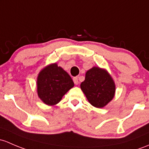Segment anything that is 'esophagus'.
I'll return each mask as SVG.
<instances>
[{
    "label": "esophagus",
    "instance_id": "1",
    "mask_svg": "<svg viewBox=\"0 0 149 149\" xmlns=\"http://www.w3.org/2000/svg\"><path fill=\"white\" fill-rule=\"evenodd\" d=\"M73 82H74V84H76V85H78V84H79V79H78L77 77H74L73 79Z\"/></svg>",
    "mask_w": 149,
    "mask_h": 149
}]
</instances>
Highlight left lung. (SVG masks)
I'll list each match as a JSON object with an SVG mask.
<instances>
[{
	"instance_id": "left-lung-1",
	"label": "left lung",
	"mask_w": 149,
	"mask_h": 149,
	"mask_svg": "<svg viewBox=\"0 0 149 149\" xmlns=\"http://www.w3.org/2000/svg\"><path fill=\"white\" fill-rule=\"evenodd\" d=\"M81 88L89 103L96 108H103L113 98L116 86L111 76L105 69L93 67L87 70Z\"/></svg>"
}]
</instances>
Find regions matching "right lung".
Wrapping results in <instances>:
<instances>
[{
  "label": "right lung",
  "instance_id": "1",
  "mask_svg": "<svg viewBox=\"0 0 149 149\" xmlns=\"http://www.w3.org/2000/svg\"><path fill=\"white\" fill-rule=\"evenodd\" d=\"M73 86L74 83L68 73L56 63L45 67L38 76V95L48 106L60 102L62 97Z\"/></svg>",
  "mask_w": 149,
  "mask_h": 149
}]
</instances>
